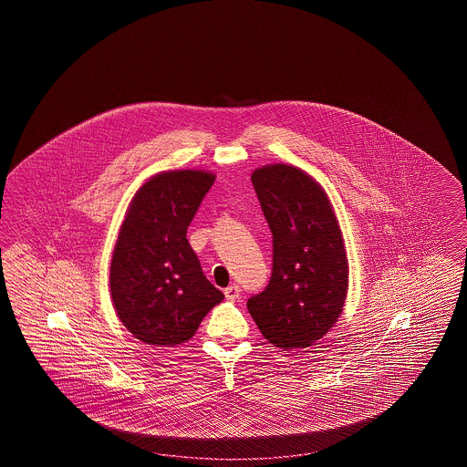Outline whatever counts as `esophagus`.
Here are the masks:
<instances>
[{"label":"esophagus","instance_id":"1","mask_svg":"<svg viewBox=\"0 0 467 467\" xmlns=\"http://www.w3.org/2000/svg\"><path fill=\"white\" fill-rule=\"evenodd\" d=\"M240 292H242V289L234 284V285H229L227 289L223 290V294H225V297L229 299V301H236L238 297H240Z\"/></svg>","mask_w":467,"mask_h":467}]
</instances>
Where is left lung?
I'll return each instance as SVG.
<instances>
[{
  "label": "left lung",
  "instance_id": "8db88e82",
  "mask_svg": "<svg viewBox=\"0 0 467 467\" xmlns=\"http://www.w3.org/2000/svg\"><path fill=\"white\" fill-rule=\"evenodd\" d=\"M252 183L273 234L266 289L246 308L269 343L310 347L343 310L348 261L341 229L324 189L289 164L255 170Z\"/></svg>",
  "mask_w": 467,
  "mask_h": 467
}]
</instances>
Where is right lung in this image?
Segmentation results:
<instances>
[{
  "label": "right lung",
  "instance_id": "1",
  "mask_svg": "<svg viewBox=\"0 0 467 467\" xmlns=\"http://www.w3.org/2000/svg\"><path fill=\"white\" fill-rule=\"evenodd\" d=\"M213 182L198 170L164 171L143 183L130 204L111 257V301L128 331L147 345L191 339L223 299L187 242V227Z\"/></svg>",
  "mask_w": 467,
  "mask_h": 467
}]
</instances>
